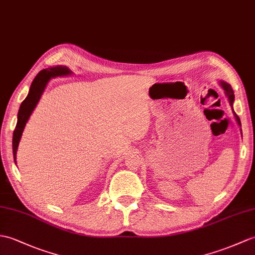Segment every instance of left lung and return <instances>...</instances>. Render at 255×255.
I'll list each match as a JSON object with an SVG mask.
<instances>
[{"instance_id": "1", "label": "left lung", "mask_w": 255, "mask_h": 255, "mask_svg": "<svg viewBox=\"0 0 255 255\" xmlns=\"http://www.w3.org/2000/svg\"><path fill=\"white\" fill-rule=\"evenodd\" d=\"M220 84H221L222 88L224 89V91H225V94H226V97L228 98L230 106H232V108H233V104H234V101H235V96H234V90H233L232 86H230L229 84H227V82H225V81H221ZM233 111H234V109H233ZM234 115H235V117H236L237 123H238V125L241 127L240 118H239L238 116H237V114L235 113V112H234Z\"/></svg>"}]
</instances>
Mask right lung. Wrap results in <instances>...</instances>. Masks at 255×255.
I'll use <instances>...</instances> for the list:
<instances>
[{
    "instance_id": "obj_1",
    "label": "right lung",
    "mask_w": 255,
    "mask_h": 255,
    "mask_svg": "<svg viewBox=\"0 0 255 255\" xmlns=\"http://www.w3.org/2000/svg\"><path fill=\"white\" fill-rule=\"evenodd\" d=\"M72 72L64 66H55L42 69L41 72L35 76L32 84L29 89V93L27 98L22 101L21 105L18 111V115H17V125L15 127L14 133H13V154H14V161L16 164V153L18 149V144L21 138V134L23 131V128L26 126V123L28 122L29 117L33 112L34 108L37 106L39 100L42 96L44 89L52 78H55L58 76H65L70 75Z\"/></svg>"
}]
</instances>
